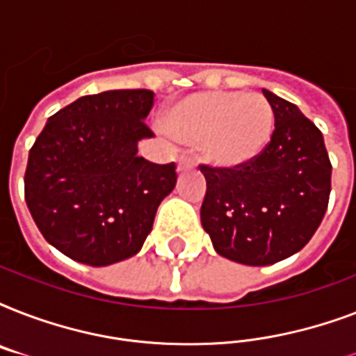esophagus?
I'll return each instance as SVG.
<instances>
[{"label": "esophagus", "instance_id": "1", "mask_svg": "<svg viewBox=\"0 0 356 356\" xmlns=\"http://www.w3.org/2000/svg\"><path fill=\"white\" fill-rule=\"evenodd\" d=\"M190 168H194V161L188 159V156H179L177 161V172H184V170H190Z\"/></svg>", "mask_w": 356, "mask_h": 356}]
</instances>
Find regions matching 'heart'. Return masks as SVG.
Returning a JSON list of instances; mask_svg holds the SVG:
<instances>
[{
    "label": "heart",
    "instance_id": "b5f03b06",
    "mask_svg": "<svg viewBox=\"0 0 356 356\" xmlns=\"http://www.w3.org/2000/svg\"><path fill=\"white\" fill-rule=\"evenodd\" d=\"M164 123L181 142L200 144L211 164L236 168L257 159L270 144L275 113L262 94L195 92L173 103Z\"/></svg>",
    "mask_w": 356,
    "mask_h": 356
}]
</instances>
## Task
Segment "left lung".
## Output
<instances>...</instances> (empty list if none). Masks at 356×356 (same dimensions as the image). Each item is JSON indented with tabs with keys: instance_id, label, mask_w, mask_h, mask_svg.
I'll return each mask as SVG.
<instances>
[{
	"instance_id": "obj_1",
	"label": "left lung",
	"mask_w": 356,
	"mask_h": 356,
	"mask_svg": "<svg viewBox=\"0 0 356 356\" xmlns=\"http://www.w3.org/2000/svg\"><path fill=\"white\" fill-rule=\"evenodd\" d=\"M275 113L270 144L248 164L200 166L207 179L201 225L218 254L270 266L309 243L325 216L331 161L323 134L293 103L262 90Z\"/></svg>"
}]
</instances>
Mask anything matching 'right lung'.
Returning a JSON list of instances; mask_svg holds the SVG:
<instances>
[{"label":"right lung","mask_w":356,"mask_h":356,"mask_svg":"<svg viewBox=\"0 0 356 356\" xmlns=\"http://www.w3.org/2000/svg\"><path fill=\"white\" fill-rule=\"evenodd\" d=\"M155 94L107 90L83 96L47 120L29 151L25 201L42 236L88 266L131 259L151 233L161 201L177 183L175 164L138 156Z\"/></svg>","instance_id":"right-lung-1"}]
</instances>
